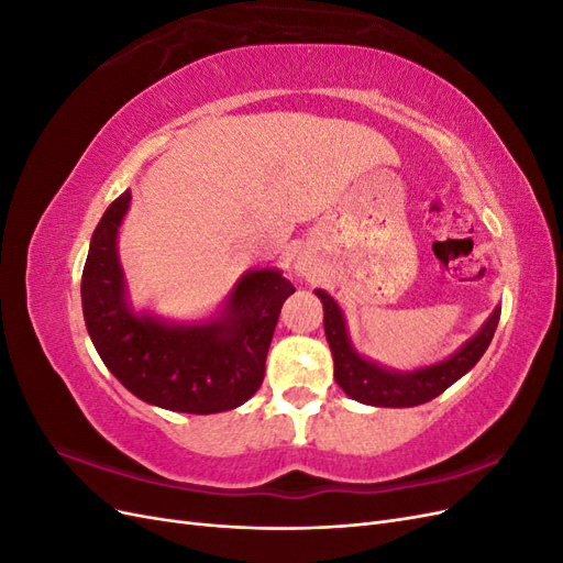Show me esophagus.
<instances>
[{
  "mask_svg": "<svg viewBox=\"0 0 563 563\" xmlns=\"http://www.w3.org/2000/svg\"><path fill=\"white\" fill-rule=\"evenodd\" d=\"M296 269H298V272H302V269H305V267H302V265H298V267H296Z\"/></svg>",
  "mask_w": 563,
  "mask_h": 563,
  "instance_id": "esophagus-1",
  "label": "esophagus"
}]
</instances>
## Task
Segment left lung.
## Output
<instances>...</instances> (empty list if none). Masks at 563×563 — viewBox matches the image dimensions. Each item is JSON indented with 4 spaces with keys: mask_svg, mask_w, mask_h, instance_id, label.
I'll return each instance as SVG.
<instances>
[{
    "mask_svg": "<svg viewBox=\"0 0 563 563\" xmlns=\"http://www.w3.org/2000/svg\"><path fill=\"white\" fill-rule=\"evenodd\" d=\"M314 294L323 305V331H327L333 354L335 383L347 397L368 406L408 408L432 401L482 360L500 321V308H496L484 321V327L463 347L455 350L449 360L416 371H395L371 362L356 352L340 305L323 288H314Z\"/></svg>",
    "mask_w": 563,
    "mask_h": 563,
    "instance_id": "8db88e82",
    "label": "left lung"
}]
</instances>
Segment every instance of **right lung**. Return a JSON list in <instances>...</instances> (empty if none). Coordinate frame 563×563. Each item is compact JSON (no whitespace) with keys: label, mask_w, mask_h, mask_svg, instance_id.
<instances>
[{"label":"right lung","mask_w":563,"mask_h":563,"mask_svg":"<svg viewBox=\"0 0 563 563\" xmlns=\"http://www.w3.org/2000/svg\"><path fill=\"white\" fill-rule=\"evenodd\" d=\"M129 203V190L110 203L81 272L91 343L112 376L152 406L197 416L232 411L263 385L282 305L296 288L277 267H263L236 279L209 319L176 323L135 312L117 251Z\"/></svg>","instance_id":"right-lung-1"}]
</instances>
